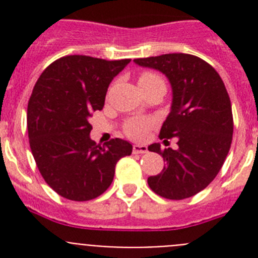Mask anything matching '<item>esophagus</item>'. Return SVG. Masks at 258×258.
Here are the masks:
<instances>
[{
    "label": "esophagus",
    "instance_id": "34e87169",
    "mask_svg": "<svg viewBox=\"0 0 258 258\" xmlns=\"http://www.w3.org/2000/svg\"><path fill=\"white\" fill-rule=\"evenodd\" d=\"M149 151L146 146H140V145H134L133 146V152L134 154H146Z\"/></svg>",
    "mask_w": 258,
    "mask_h": 258
}]
</instances>
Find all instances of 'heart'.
<instances>
[{"mask_svg":"<svg viewBox=\"0 0 258 258\" xmlns=\"http://www.w3.org/2000/svg\"><path fill=\"white\" fill-rule=\"evenodd\" d=\"M140 85L142 89L151 88V86L161 85L165 88V81L160 75L151 72V71H145L140 75ZM155 121L152 118L147 117H133L131 120H127L124 125V133L126 134L129 138L136 141L143 140L147 133L150 132L152 126H154Z\"/></svg>","mask_w":258,"mask_h":258,"instance_id":"b5f03b06","label":"heart"}]
</instances>
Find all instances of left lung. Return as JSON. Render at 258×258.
<instances>
[{"label":"left lung","instance_id":"8db88e82","mask_svg":"<svg viewBox=\"0 0 258 258\" xmlns=\"http://www.w3.org/2000/svg\"><path fill=\"white\" fill-rule=\"evenodd\" d=\"M137 64L163 72L170 81L173 102L160 129V140L178 138V150L150 151L165 166L147 182L155 194L170 200L197 195L218 174L226 160L234 132L231 102L222 79L209 63L191 54L174 52L134 59Z\"/></svg>","mask_w":258,"mask_h":258}]
</instances>
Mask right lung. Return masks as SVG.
<instances>
[{
    "mask_svg": "<svg viewBox=\"0 0 258 258\" xmlns=\"http://www.w3.org/2000/svg\"><path fill=\"white\" fill-rule=\"evenodd\" d=\"M131 59L67 55L52 61L36 83L27 109L29 146L42 178L75 202L98 198L109 187L115 166L132 145L115 138L90 140L89 117L104 106L107 89Z\"/></svg>",
    "mask_w": 258,
    "mask_h": 258,
    "instance_id": "obj_1",
    "label": "right lung"
}]
</instances>
